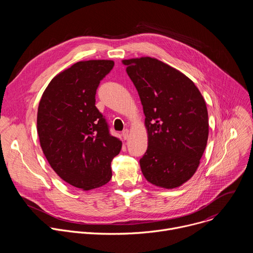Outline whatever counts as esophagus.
<instances>
[{"mask_svg":"<svg viewBox=\"0 0 253 253\" xmlns=\"http://www.w3.org/2000/svg\"><path fill=\"white\" fill-rule=\"evenodd\" d=\"M129 135H130V132H129L128 129H125V130L122 132V136H123V138H124L125 140H127V139L129 138Z\"/></svg>","mask_w":253,"mask_h":253,"instance_id":"obj_1","label":"esophagus"}]
</instances>
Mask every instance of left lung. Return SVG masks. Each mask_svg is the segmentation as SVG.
I'll use <instances>...</instances> for the list:
<instances>
[{"label": "left lung", "mask_w": 253, "mask_h": 253, "mask_svg": "<svg viewBox=\"0 0 253 253\" xmlns=\"http://www.w3.org/2000/svg\"><path fill=\"white\" fill-rule=\"evenodd\" d=\"M145 114L148 147L140 159L151 184L173 189L194 175L206 148L209 124L204 98L179 70L156 58L122 60Z\"/></svg>", "instance_id": "8db88e82"}]
</instances>
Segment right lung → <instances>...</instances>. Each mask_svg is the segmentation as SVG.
I'll list each match as a JSON object with an SVG mask.
<instances>
[{
  "instance_id": "obj_1",
  "label": "right lung",
  "mask_w": 253,
  "mask_h": 253,
  "mask_svg": "<svg viewBox=\"0 0 253 253\" xmlns=\"http://www.w3.org/2000/svg\"><path fill=\"white\" fill-rule=\"evenodd\" d=\"M113 66L112 60L73 64L51 80L38 107L44 155L61 179L84 191L110 181L111 162L122 148L95 106L100 81Z\"/></svg>"
}]
</instances>
